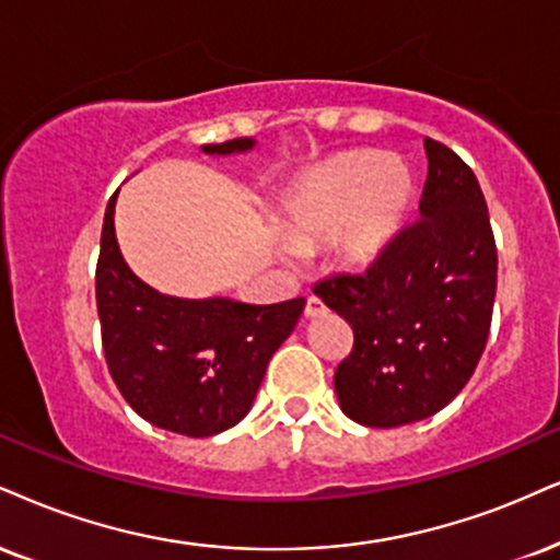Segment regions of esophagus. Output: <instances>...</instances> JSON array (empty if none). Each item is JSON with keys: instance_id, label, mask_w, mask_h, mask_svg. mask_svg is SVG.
I'll return each instance as SVG.
<instances>
[{"instance_id": "obj_1", "label": "esophagus", "mask_w": 560, "mask_h": 560, "mask_svg": "<svg viewBox=\"0 0 560 560\" xmlns=\"http://www.w3.org/2000/svg\"><path fill=\"white\" fill-rule=\"evenodd\" d=\"M303 314H306V319H316V316L327 314V306H324V303H322L319 299H316V295H308L306 308H303Z\"/></svg>"}]
</instances>
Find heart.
Here are the masks:
<instances>
[{
  "mask_svg": "<svg viewBox=\"0 0 560 560\" xmlns=\"http://www.w3.org/2000/svg\"><path fill=\"white\" fill-rule=\"evenodd\" d=\"M410 191L402 163L376 155L335 158L295 184L285 205L288 238L312 246L345 230V257L371 259L402 223Z\"/></svg>",
  "mask_w": 560,
  "mask_h": 560,
  "instance_id": "obj_1",
  "label": "heart"
}]
</instances>
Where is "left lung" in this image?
<instances>
[{
	"mask_svg": "<svg viewBox=\"0 0 560 560\" xmlns=\"http://www.w3.org/2000/svg\"><path fill=\"white\" fill-rule=\"evenodd\" d=\"M420 218L395 233L365 272L316 282L353 329L335 371L342 412L369 428L436 416L470 382L491 332L499 252L478 178L425 137Z\"/></svg>",
	"mask_w": 560,
	"mask_h": 560,
	"instance_id": "obj_1",
	"label": "left lung"
}]
</instances>
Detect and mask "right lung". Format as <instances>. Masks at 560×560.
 Segmentation results:
<instances>
[{
	"instance_id": "1",
	"label": "right lung",
	"mask_w": 560,
	"mask_h": 560,
	"mask_svg": "<svg viewBox=\"0 0 560 560\" xmlns=\"http://www.w3.org/2000/svg\"><path fill=\"white\" fill-rule=\"evenodd\" d=\"M248 137L205 153L252 148ZM108 199L95 265L101 342L108 374L137 416L163 431L207 439L252 410L275 350L288 340L303 299L269 306L228 299L186 301L153 291L121 259Z\"/></svg>"
}]
</instances>
